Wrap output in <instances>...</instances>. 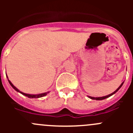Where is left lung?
Segmentation results:
<instances>
[{
    "label": "left lung",
    "instance_id": "obj_1",
    "mask_svg": "<svg viewBox=\"0 0 133 133\" xmlns=\"http://www.w3.org/2000/svg\"><path fill=\"white\" fill-rule=\"evenodd\" d=\"M123 84H124V82H122V84H121V85H120V86H119V88H118V89H116V90L115 91H114L113 92H112V93H111V94H110V95H107V96H103V97H96V98H95V97H92V96H89V98H91V99H92V100H104V99H105V98H107L109 97V96H112V95H114V94H115V93H116V92H117L118 91L119 89H120V88H121V87L122 86Z\"/></svg>",
    "mask_w": 133,
    "mask_h": 133
}]
</instances>
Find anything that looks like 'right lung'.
I'll return each mask as SVG.
<instances>
[{
  "mask_svg": "<svg viewBox=\"0 0 133 133\" xmlns=\"http://www.w3.org/2000/svg\"><path fill=\"white\" fill-rule=\"evenodd\" d=\"M8 77V76H7ZM8 82L10 84V85H11L12 88H13V89H15V90L17 91V92H21V94H22L23 95H25V96H28V98H41V97H42V96H45V95H47V94L48 93V92H44V93H42V94H39V95H29V94H25V93H24V92L20 91L19 90H18V89H17V88H15V87L14 86V85H13V84H12L11 82H10V80H8Z\"/></svg>",
  "mask_w": 133,
  "mask_h": 133,
  "instance_id": "right-lung-1",
  "label": "right lung"
}]
</instances>
